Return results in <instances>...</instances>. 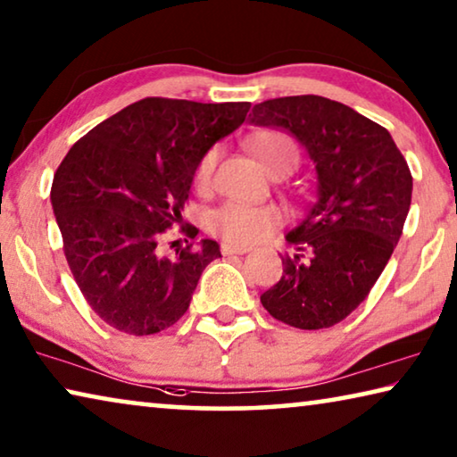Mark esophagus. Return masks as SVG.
Wrapping results in <instances>:
<instances>
[{
  "instance_id": "obj_1",
  "label": "esophagus",
  "mask_w": 457,
  "mask_h": 457,
  "mask_svg": "<svg viewBox=\"0 0 457 457\" xmlns=\"http://www.w3.org/2000/svg\"><path fill=\"white\" fill-rule=\"evenodd\" d=\"M222 255H243V253H249L251 249L245 247V245H235V243H222L220 245Z\"/></svg>"
}]
</instances>
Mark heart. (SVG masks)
Masks as SVG:
<instances>
[{"mask_svg":"<svg viewBox=\"0 0 457 457\" xmlns=\"http://www.w3.org/2000/svg\"><path fill=\"white\" fill-rule=\"evenodd\" d=\"M251 149L262 165L271 175L284 170L294 171L298 165L300 153L294 140L279 130H262L247 140ZM219 161V146L208 149L194 167V186L206 189L212 181V173ZM282 224V212L276 206H251L227 202L214 208L208 214V230L222 241L235 245H251L263 241Z\"/></svg>","mask_w":457,"mask_h":457,"instance_id":"heart-1","label":"heart"}]
</instances>
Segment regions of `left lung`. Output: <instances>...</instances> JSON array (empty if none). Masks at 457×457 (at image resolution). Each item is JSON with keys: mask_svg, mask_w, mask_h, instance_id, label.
I'll use <instances>...</instances> for the list:
<instances>
[{"mask_svg": "<svg viewBox=\"0 0 457 457\" xmlns=\"http://www.w3.org/2000/svg\"><path fill=\"white\" fill-rule=\"evenodd\" d=\"M251 122L292 132L317 165L319 194L287 233L296 247L262 304L286 325L317 331L368 298L411 208L412 175L384 126L322 96L257 104Z\"/></svg>", "mask_w": 457, "mask_h": 457, "instance_id": "8db88e82", "label": "left lung"}]
</instances>
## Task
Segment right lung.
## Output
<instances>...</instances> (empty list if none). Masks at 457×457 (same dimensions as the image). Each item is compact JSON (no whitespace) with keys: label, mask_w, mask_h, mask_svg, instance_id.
Returning a JSON list of instances; mask_svg holds the SVG:
<instances>
[{"label":"right lung","mask_w":457,"mask_h":457,"mask_svg":"<svg viewBox=\"0 0 457 457\" xmlns=\"http://www.w3.org/2000/svg\"><path fill=\"white\" fill-rule=\"evenodd\" d=\"M249 102L145 97L91 129L54 173L51 202L62 251L83 298L116 331L155 335L184 317L219 243L161 255L181 222L194 167L245 122ZM194 238V237H189Z\"/></svg>","instance_id":"obj_1"}]
</instances>
